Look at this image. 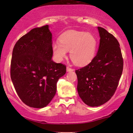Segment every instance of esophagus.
Listing matches in <instances>:
<instances>
[{"mask_svg":"<svg viewBox=\"0 0 133 133\" xmlns=\"http://www.w3.org/2000/svg\"><path fill=\"white\" fill-rule=\"evenodd\" d=\"M66 71H67V72H71V71H73V69H71V68H69V67H67Z\"/></svg>","mask_w":133,"mask_h":133,"instance_id":"1","label":"esophagus"}]
</instances>
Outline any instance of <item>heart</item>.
Masks as SVG:
<instances>
[{
	"mask_svg": "<svg viewBox=\"0 0 133 133\" xmlns=\"http://www.w3.org/2000/svg\"><path fill=\"white\" fill-rule=\"evenodd\" d=\"M59 42L52 45L55 60L62 62L70 51V58L76 65L83 66L90 63L95 57L97 40L93 35L83 31H68L59 37Z\"/></svg>",
	"mask_w": 133,
	"mask_h": 133,
	"instance_id": "1",
	"label": "heart"
}]
</instances>
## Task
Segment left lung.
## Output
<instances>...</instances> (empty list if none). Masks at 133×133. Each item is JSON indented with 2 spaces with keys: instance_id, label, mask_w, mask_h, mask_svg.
Wrapping results in <instances>:
<instances>
[{
  "instance_id": "obj_1",
  "label": "left lung",
  "mask_w": 133,
  "mask_h": 133,
  "mask_svg": "<svg viewBox=\"0 0 133 133\" xmlns=\"http://www.w3.org/2000/svg\"><path fill=\"white\" fill-rule=\"evenodd\" d=\"M97 28L100 39L96 56L88 65L75 71L79 96L91 107L100 106L111 99L124 65L118 42L105 29Z\"/></svg>"
}]
</instances>
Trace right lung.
<instances>
[{
  "label": "right lung",
  "instance_id": "obj_1",
  "mask_svg": "<svg viewBox=\"0 0 133 133\" xmlns=\"http://www.w3.org/2000/svg\"><path fill=\"white\" fill-rule=\"evenodd\" d=\"M52 33L49 25L31 29L15 45L11 62V78L16 92L29 107L43 108L57 91L58 79L66 67L52 60Z\"/></svg>",
  "mask_w": 133,
  "mask_h": 133
}]
</instances>
